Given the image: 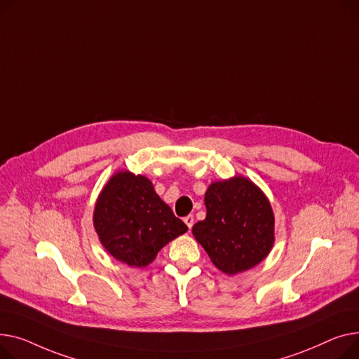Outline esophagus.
Returning a JSON list of instances; mask_svg holds the SVG:
<instances>
[{"label": "esophagus", "instance_id": "obj_1", "mask_svg": "<svg viewBox=\"0 0 359 359\" xmlns=\"http://www.w3.org/2000/svg\"><path fill=\"white\" fill-rule=\"evenodd\" d=\"M184 222L188 226V229H191L193 224H194V216L193 215H188L187 217H184Z\"/></svg>", "mask_w": 359, "mask_h": 359}]
</instances>
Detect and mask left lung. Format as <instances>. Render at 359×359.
<instances>
[{
	"mask_svg": "<svg viewBox=\"0 0 359 359\" xmlns=\"http://www.w3.org/2000/svg\"><path fill=\"white\" fill-rule=\"evenodd\" d=\"M204 203L205 219L193 226V235L220 271L235 276L269 254L273 213L254 182L243 177L213 182Z\"/></svg>",
	"mask_w": 359,
	"mask_h": 359,
	"instance_id": "obj_1",
	"label": "left lung"
}]
</instances>
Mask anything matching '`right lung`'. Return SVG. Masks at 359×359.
<instances>
[{"label": "right lung", "mask_w": 359, "mask_h": 359, "mask_svg": "<svg viewBox=\"0 0 359 359\" xmlns=\"http://www.w3.org/2000/svg\"><path fill=\"white\" fill-rule=\"evenodd\" d=\"M94 227L102 246L129 266H146L187 224L155 193L146 177L117 172L101 191Z\"/></svg>", "instance_id": "1"}]
</instances>
